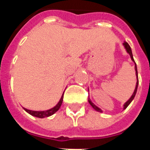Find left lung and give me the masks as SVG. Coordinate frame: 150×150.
I'll return each instance as SVG.
<instances>
[{"instance_id": "obj_1", "label": "left lung", "mask_w": 150, "mask_h": 150, "mask_svg": "<svg viewBox=\"0 0 150 150\" xmlns=\"http://www.w3.org/2000/svg\"><path fill=\"white\" fill-rule=\"evenodd\" d=\"M123 45H124V46H125V48L127 53H128L129 55H130V58H131V59H132V61L134 62V63H135L136 76H137V83H136L135 90H134L133 93H132V95L131 96V97L129 99V100L126 101L125 103V104H124V109H125L126 108L128 107L129 104H130V103L132 102V100L134 99V97H135L136 93H137V87H138V75H137V64H136L135 61H134V59H133V56H132V50H131V47H130V46H129V44H128V42H125L123 43ZM88 102H89V104H91V106L93 108H94L95 110L97 111V112H103V111L101 110L100 108H98L97 106L96 105V104H93V103L91 102V100H90V99H88Z\"/></svg>"}]
</instances>
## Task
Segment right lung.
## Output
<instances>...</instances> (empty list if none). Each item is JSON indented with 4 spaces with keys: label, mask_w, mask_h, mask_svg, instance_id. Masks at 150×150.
<instances>
[{
    "label": "right lung",
    "mask_w": 150,
    "mask_h": 150,
    "mask_svg": "<svg viewBox=\"0 0 150 150\" xmlns=\"http://www.w3.org/2000/svg\"><path fill=\"white\" fill-rule=\"evenodd\" d=\"M62 100H63V94H62L61 99L59 100V103L56 104L54 107L46 111H33V110H30V109H26V108H24V110L26 112H28L29 114H30L31 116H35V117H38V118L48 117V116H52L53 114H54V113H55L60 108L61 105H62Z\"/></svg>",
    "instance_id": "obj_1"
}]
</instances>
